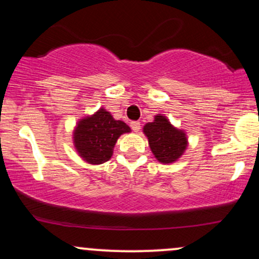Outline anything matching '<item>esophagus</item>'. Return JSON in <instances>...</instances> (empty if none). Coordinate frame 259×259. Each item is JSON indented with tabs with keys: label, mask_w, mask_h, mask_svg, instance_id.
<instances>
[{
	"label": "esophagus",
	"mask_w": 259,
	"mask_h": 259,
	"mask_svg": "<svg viewBox=\"0 0 259 259\" xmlns=\"http://www.w3.org/2000/svg\"><path fill=\"white\" fill-rule=\"evenodd\" d=\"M130 126H132V129L134 130V132L138 133L140 130V127H141V124H140V121H132V123H130Z\"/></svg>",
	"instance_id": "34e87169"
}]
</instances>
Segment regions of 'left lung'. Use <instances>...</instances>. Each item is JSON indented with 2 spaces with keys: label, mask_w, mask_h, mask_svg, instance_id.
I'll list each match as a JSON object with an SVG mask.
<instances>
[{
  "label": "left lung",
  "mask_w": 259,
  "mask_h": 259,
  "mask_svg": "<svg viewBox=\"0 0 259 259\" xmlns=\"http://www.w3.org/2000/svg\"><path fill=\"white\" fill-rule=\"evenodd\" d=\"M151 151L160 163H173L187 146L186 134L169 123L164 115H156L152 123L144 126Z\"/></svg>",
  "instance_id": "obj_1"
}]
</instances>
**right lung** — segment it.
I'll list each match as a JSON object with an SVG mask.
<instances>
[{"mask_svg": "<svg viewBox=\"0 0 259 259\" xmlns=\"http://www.w3.org/2000/svg\"><path fill=\"white\" fill-rule=\"evenodd\" d=\"M124 133H130V127L100 108L91 117L79 121L73 134L74 146L88 163L102 164L111 158L115 142Z\"/></svg>", "mask_w": 259, "mask_h": 259, "instance_id": "1", "label": "right lung"}]
</instances>
